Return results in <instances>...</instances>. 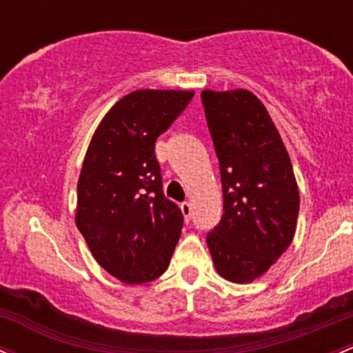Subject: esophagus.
<instances>
[{
	"instance_id": "1",
	"label": "esophagus",
	"mask_w": 353,
	"mask_h": 353,
	"mask_svg": "<svg viewBox=\"0 0 353 353\" xmlns=\"http://www.w3.org/2000/svg\"><path fill=\"white\" fill-rule=\"evenodd\" d=\"M181 211H183V216L185 218V221L191 219V212H192L191 203H183V204H181Z\"/></svg>"
}]
</instances>
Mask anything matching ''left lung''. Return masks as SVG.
Masks as SVG:
<instances>
[{
    "instance_id": "8db88e82",
    "label": "left lung",
    "mask_w": 353,
    "mask_h": 353,
    "mask_svg": "<svg viewBox=\"0 0 353 353\" xmlns=\"http://www.w3.org/2000/svg\"><path fill=\"white\" fill-rule=\"evenodd\" d=\"M208 127L219 159L223 218L206 236L224 280L251 283L292 245L300 192L286 147L253 92L203 90Z\"/></svg>"
}]
</instances>
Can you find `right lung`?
Wrapping results in <instances>:
<instances>
[{
    "instance_id": "add662e5",
    "label": "right lung",
    "mask_w": 353,
    "mask_h": 353,
    "mask_svg": "<svg viewBox=\"0 0 353 353\" xmlns=\"http://www.w3.org/2000/svg\"><path fill=\"white\" fill-rule=\"evenodd\" d=\"M192 90H135L100 120L77 184L75 223L92 256L122 283L154 281L168 270L183 212L162 192L156 141Z\"/></svg>"
}]
</instances>
